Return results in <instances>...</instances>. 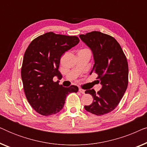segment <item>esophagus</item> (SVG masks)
I'll list each match as a JSON object with an SVG mask.
<instances>
[{"label": "esophagus", "mask_w": 147, "mask_h": 147, "mask_svg": "<svg viewBox=\"0 0 147 147\" xmlns=\"http://www.w3.org/2000/svg\"><path fill=\"white\" fill-rule=\"evenodd\" d=\"M79 92L82 94H85V90L82 89V88H79Z\"/></svg>", "instance_id": "1"}]
</instances>
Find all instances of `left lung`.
<instances>
[{
	"label": "left lung",
	"instance_id": "8db88e82",
	"mask_svg": "<svg viewBox=\"0 0 147 147\" xmlns=\"http://www.w3.org/2000/svg\"><path fill=\"white\" fill-rule=\"evenodd\" d=\"M80 37L93 52L94 63L90 74H97L102 87L96 92L86 90L94 101L85 106L86 110L97 116L112 112L119 104L128 84L127 59L121 46L113 37L100 31H92Z\"/></svg>",
	"mask_w": 147,
	"mask_h": 147
}]
</instances>
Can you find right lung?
<instances>
[{"label": "right lung", "instance_id": "obj_1", "mask_svg": "<svg viewBox=\"0 0 147 147\" xmlns=\"http://www.w3.org/2000/svg\"><path fill=\"white\" fill-rule=\"evenodd\" d=\"M80 42L77 36L49 32L34 39L24 54L21 78L26 98L31 107L43 116H51L63 108L69 93L78 92V86L63 87L53 78H60L61 55Z\"/></svg>", "mask_w": 147, "mask_h": 147}]
</instances>
